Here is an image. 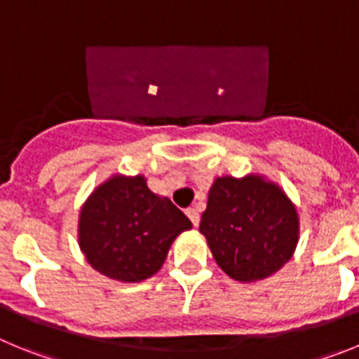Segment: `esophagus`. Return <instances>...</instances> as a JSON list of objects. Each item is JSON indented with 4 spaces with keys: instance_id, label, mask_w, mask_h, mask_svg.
I'll return each instance as SVG.
<instances>
[{
    "instance_id": "esophagus-1",
    "label": "esophagus",
    "mask_w": 359,
    "mask_h": 359,
    "mask_svg": "<svg viewBox=\"0 0 359 359\" xmlns=\"http://www.w3.org/2000/svg\"><path fill=\"white\" fill-rule=\"evenodd\" d=\"M187 215H189V219L192 221V224H194V226H198L199 221H201L198 208H189V210H187Z\"/></svg>"
}]
</instances>
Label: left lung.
I'll return each mask as SVG.
<instances>
[{"label":"left lung","instance_id":"8db88e82","mask_svg":"<svg viewBox=\"0 0 359 359\" xmlns=\"http://www.w3.org/2000/svg\"><path fill=\"white\" fill-rule=\"evenodd\" d=\"M199 231L224 273L239 282L261 280L293 255L298 215L286 194L259 176L217 177Z\"/></svg>","mask_w":359,"mask_h":359}]
</instances>
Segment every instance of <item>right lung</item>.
<instances>
[{
	"mask_svg": "<svg viewBox=\"0 0 359 359\" xmlns=\"http://www.w3.org/2000/svg\"><path fill=\"white\" fill-rule=\"evenodd\" d=\"M190 219L170 199L152 194L142 176L111 177L86 201L79 243L97 271L115 280L154 275Z\"/></svg>",
	"mask_w": 359,
	"mask_h": 359,
	"instance_id": "add662e5",
	"label": "right lung"
}]
</instances>
